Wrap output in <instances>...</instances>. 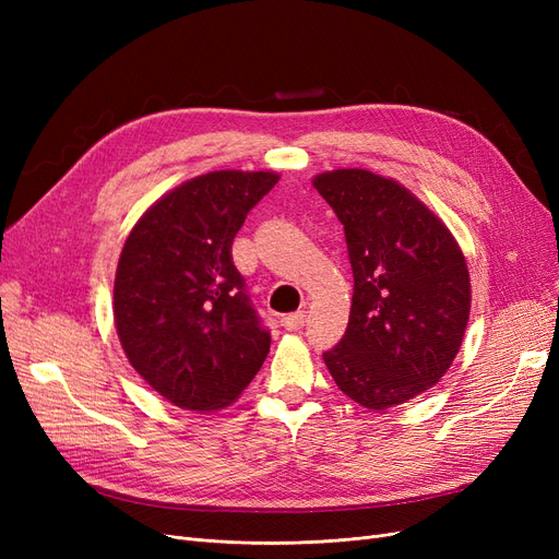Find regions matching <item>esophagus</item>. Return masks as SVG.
I'll list each match as a JSON object with an SVG mask.
<instances>
[{
  "label": "esophagus",
  "mask_w": 559,
  "mask_h": 559,
  "mask_svg": "<svg viewBox=\"0 0 559 559\" xmlns=\"http://www.w3.org/2000/svg\"><path fill=\"white\" fill-rule=\"evenodd\" d=\"M282 326L286 331H300L306 326V312H292V314H284L282 317Z\"/></svg>",
  "instance_id": "1"
}]
</instances>
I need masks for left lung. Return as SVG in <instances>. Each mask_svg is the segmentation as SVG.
Wrapping results in <instances>:
<instances>
[{
  "instance_id": "8db88e82",
  "label": "left lung",
  "mask_w": 559,
  "mask_h": 559,
  "mask_svg": "<svg viewBox=\"0 0 559 559\" xmlns=\"http://www.w3.org/2000/svg\"><path fill=\"white\" fill-rule=\"evenodd\" d=\"M312 183L345 226L354 273L349 324L324 364L354 403L394 408L441 380L462 347L466 259L441 218L394 179L345 167Z\"/></svg>"
}]
</instances>
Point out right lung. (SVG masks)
I'll return each mask as SVG.
<instances>
[{
    "label": "right lung",
    "mask_w": 559,
    "mask_h": 559,
    "mask_svg": "<svg viewBox=\"0 0 559 559\" xmlns=\"http://www.w3.org/2000/svg\"><path fill=\"white\" fill-rule=\"evenodd\" d=\"M277 173L216 170L167 191L130 230L114 324L132 368L177 408L210 413L259 373L270 333L233 265V240Z\"/></svg>",
    "instance_id": "1"
}]
</instances>
